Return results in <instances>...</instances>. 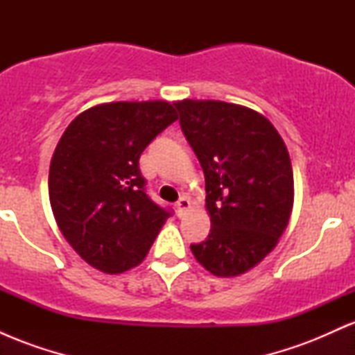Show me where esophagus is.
Returning <instances> with one entry per match:
<instances>
[{
    "label": "esophagus",
    "instance_id": "esophagus-1",
    "mask_svg": "<svg viewBox=\"0 0 355 355\" xmlns=\"http://www.w3.org/2000/svg\"><path fill=\"white\" fill-rule=\"evenodd\" d=\"M190 209V200L187 197H180L177 202V214L183 215L187 210Z\"/></svg>",
    "mask_w": 355,
    "mask_h": 355
}]
</instances>
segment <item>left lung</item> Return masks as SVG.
I'll list each match as a JSON object with an SVG mask.
<instances>
[{
  "mask_svg": "<svg viewBox=\"0 0 355 355\" xmlns=\"http://www.w3.org/2000/svg\"><path fill=\"white\" fill-rule=\"evenodd\" d=\"M180 126L203 175L209 239L190 245L217 277H237L274 250L294 207L291 157L275 126L255 110L218 100H182Z\"/></svg>",
  "mask_w": 355,
  "mask_h": 355,
  "instance_id": "8db88e82",
  "label": "left lung"
}]
</instances>
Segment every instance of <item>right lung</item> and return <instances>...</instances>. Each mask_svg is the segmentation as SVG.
<instances>
[{"instance_id": "right-lung-1", "label": "right lung", "mask_w": 355, "mask_h": 355, "mask_svg": "<svg viewBox=\"0 0 355 355\" xmlns=\"http://www.w3.org/2000/svg\"><path fill=\"white\" fill-rule=\"evenodd\" d=\"M175 120L168 101L101 103L81 112L56 145L48 177L53 215L73 250L105 274L137 267L170 217L145 193L138 160Z\"/></svg>"}]
</instances>
